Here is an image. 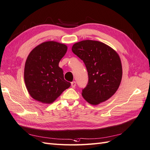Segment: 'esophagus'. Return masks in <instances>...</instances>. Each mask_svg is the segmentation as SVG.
<instances>
[{"label":"esophagus","mask_w":150,"mask_h":150,"mask_svg":"<svg viewBox=\"0 0 150 150\" xmlns=\"http://www.w3.org/2000/svg\"><path fill=\"white\" fill-rule=\"evenodd\" d=\"M71 87L72 88H75V86H76V82L75 81H73V82H71Z\"/></svg>","instance_id":"obj_1"}]
</instances>
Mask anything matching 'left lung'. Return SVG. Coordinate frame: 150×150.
<instances>
[{"label":"left lung","instance_id":"8db88e82","mask_svg":"<svg viewBox=\"0 0 150 150\" xmlns=\"http://www.w3.org/2000/svg\"><path fill=\"white\" fill-rule=\"evenodd\" d=\"M72 52L84 63L88 84L82 95L87 102L98 105L116 93L122 78L119 55L112 48L98 41L84 40L73 45Z\"/></svg>","mask_w":150,"mask_h":150}]
</instances>
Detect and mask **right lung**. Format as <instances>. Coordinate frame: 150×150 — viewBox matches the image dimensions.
<instances>
[{"label":"right lung","mask_w":150,"mask_h":150,"mask_svg":"<svg viewBox=\"0 0 150 150\" xmlns=\"http://www.w3.org/2000/svg\"><path fill=\"white\" fill-rule=\"evenodd\" d=\"M67 51V45L47 41L34 48L28 55L24 81L28 92L34 100L51 103L70 86L59 67V62Z\"/></svg>","instance_id":"add662e5"}]
</instances>
